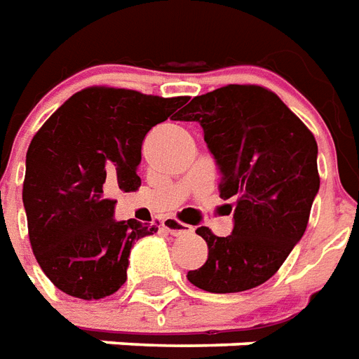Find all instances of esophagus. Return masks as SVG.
Instances as JSON below:
<instances>
[{
    "label": "esophagus",
    "mask_w": 359,
    "mask_h": 359,
    "mask_svg": "<svg viewBox=\"0 0 359 359\" xmlns=\"http://www.w3.org/2000/svg\"><path fill=\"white\" fill-rule=\"evenodd\" d=\"M163 229L164 231H168L170 234H174V236H182V234L193 233V227H191V225H185L182 221H177L176 217H166V219H163Z\"/></svg>",
    "instance_id": "esophagus-1"
}]
</instances>
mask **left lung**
I'll list each match as a JSON object with an SVG mask.
<instances>
[{
  "label": "left lung",
  "mask_w": 359,
  "mask_h": 359,
  "mask_svg": "<svg viewBox=\"0 0 359 359\" xmlns=\"http://www.w3.org/2000/svg\"><path fill=\"white\" fill-rule=\"evenodd\" d=\"M183 121H198L219 164V195L234 198V229L217 236L198 227L206 263L187 272L210 293H238L272 278L306 231L320 189L318 145L278 94L227 85L195 96Z\"/></svg>",
  "instance_id": "obj_1"
}]
</instances>
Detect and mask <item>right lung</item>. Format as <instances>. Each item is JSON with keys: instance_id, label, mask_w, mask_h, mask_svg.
Returning <instances> with one entry per match:
<instances>
[{"instance_id": "right-lung-1", "label": "right lung", "mask_w": 359, "mask_h": 359, "mask_svg": "<svg viewBox=\"0 0 359 359\" xmlns=\"http://www.w3.org/2000/svg\"><path fill=\"white\" fill-rule=\"evenodd\" d=\"M185 102L187 96L88 87L36 132L22 201L34 255L60 292L93 301L126 282L130 248L158 227L113 219V195L138 191L145 134Z\"/></svg>"}]
</instances>
